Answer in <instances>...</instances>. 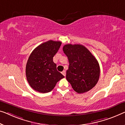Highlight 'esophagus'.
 I'll return each instance as SVG.
<instances>
[{
  "mask_svg": "<svg viewBox=\"0 0 125 125\" xmlns=\"http://www.w3.org/2000/svg\"><path fill=\"white\" fill-rule=\"evenodd\" d=\"M62 73L63 76H66V71H63L62 72Z\"/></svg>",
  "mask_w": 125,
  "mask_h": 125,
  "instance_id": "34e87169",
  "label": "esophagus"
}]
</instances>
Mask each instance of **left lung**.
<instances>
[{"instance_id": "obj_1", "label": "left lung", "mask_w": 125, "mask_h": 125, "mask_svg": "<svg viewBox=\"0 0 125 125\" xmlns=\"http://www.w3.org/2000/svg\"><path fill=\"white\" fill-rule=\"evenodd\" d=\"M63 51L70 64L66 72L67 80L79 94L91 90L97 83L100 76L99 64L95 57L80 44H66Z\"/></svg>"}]
</instances>
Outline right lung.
I'll use <instances>...</instances> for the list:
<instances>
[{
  "instance_id": "1",
  "label": "right lung",
  "mask_w": 125,
  "mask_h": 125,
  "mask_svg": "<svg viewBox=\"0 0 125 125\" xmlns=\"http://www.w3.org/2000/svg\"><path fill=\"white\" fill-rule=\"evenodd\" d=\"M61 44L49 40L39 45L31 53L26 66V75L33 90L42 93L51 92L58 81L64 77L53 62Z\"/></svg>"
}]
</instances>
